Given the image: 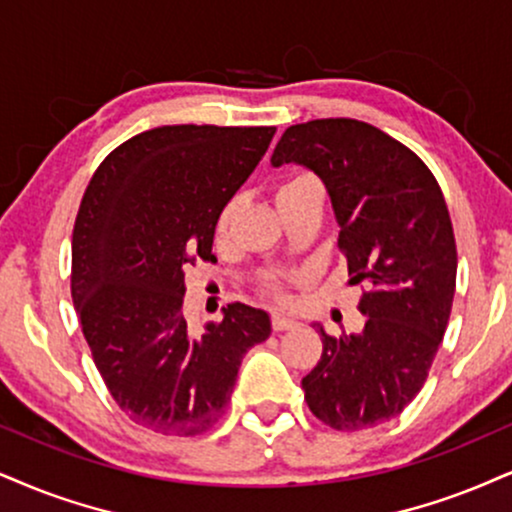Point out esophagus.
Listing matches in <instances>:
<instances>
[{"label":"esophagus","mask_w":512,"mask_h":512,"mask_svg":"<svg viewBox=\"0 0 512 512\" xmlns=\"http://www.w3.org/2000/svg\"><path fill=\"white\" fill-rule=\"evenodd\" d=\"M299 323H296V318H292V315L287 313H273V327L277 332H285V330H292V327H296Z\"/></svg>","instance_id":"34e87169"}]
</instances>
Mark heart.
<instances>
[{
	"label": "heart",
	"instance_id": "b5f03b06",
	"mask_svg": "<svg viewBox=\"0 0 512 512\" xmlns=\"http://www.w3.org/2000/svg\"><path fill=\"white\" fill-rule=\"evenodd\" d=\"M306 182H315V180L311 178V175H296V178L287 180L285 185L280 187V192H277V197H282V194L292 192V189H296V187L306 185ZM230 213H232V206H227L225 211H223V216H220V230H225V227H227V220H230Z\"/></svg>",
	"mask_w": 512,
	"mask_h": 512
}]
</instances>
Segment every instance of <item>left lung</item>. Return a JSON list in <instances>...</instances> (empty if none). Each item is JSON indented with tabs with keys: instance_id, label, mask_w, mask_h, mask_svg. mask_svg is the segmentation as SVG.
<instances>
[{
	"instance_id": "1",
	"label": "left lung",
	"mask_w": 512,
	"mask_h": 512,
	"mask_svg": "<svg viewBox=\"0 0 512 512\" xmlns=\"http://www.w3.org/2000/svg\"><path fill=\"white\" fill-rule=\"evenodd\" d=\"M270 163L323 180L349 285L368 287L361 332L313 323L323 356L301 380L308 408L332 430L382 425L418 396L449 325L458 256L444 194L413 151L353 118L292 125Z\"/></svg>"
}]
</instances>
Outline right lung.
<instances>
[{
    "label": "right lung",
    "mask_w": 512,
    "mask_h": 512,
    "mask_svg": "<svg viewBox=\"0 0 512 512\" xmlns=\"http://www.w3.org/2000/svg\"><path fill=\"white\" fill-rule=\"evenodd\" d=\"M275 128L161 125L123 142L92 175L73 230L71 294L94 365L132 422L194 437L225 413L244 353L270 315L230 304L194 334L185 268L211 258L216 223Z\"/></svg>",
    "instance_id": "obj_1"
}]
</instances>
